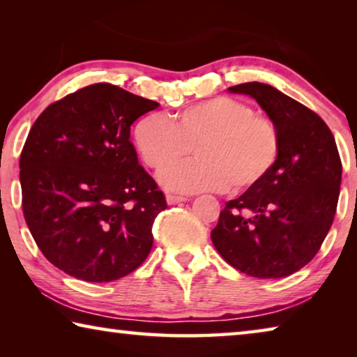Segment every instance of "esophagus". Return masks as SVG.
Returning a JSON list of instances; mask_svg holds the SVG:
<instances>
[{
  "mask_svg": "<svg viewBox=\"0 0 357 357\" xmlns=\"http://www.w3.org/2000/svg\"><path fill=\"white\" fill-rule=\"evenodd\" d=\"M187 200H189V198H187V197L174 195V193H168V195H167V203H168V204H176V203L187 202Z\"/></svg>",
  "mask_w": 357,
  "mask_h": 357,
  "instance_id": "esophagus-1",
  "label": "esophagus"
}]
</instances>
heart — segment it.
<instances>
[{"mask_svg":"<svg viewBox=\"0 0 357 357\" xmlns=\"http://www.w3.org/2000/svg\"><path fill=\"white\" fill-rule=\"evenodd\" d=\"M135 144L144 164L160 173V183L178 192L247 190L273 170L280 154L275 126L250 105L214 98L174 114L151 113L138 121ZM196 148L199 157L174 166Z\"/></svg>","mask_w":357,"mask_h":357,"instance_id":"obj_1","label":"heart"}]
</instances>
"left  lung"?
Wrapping results in <instances>:
<instances>
[{"label":"left lung","instance_id":"8db88e82","mask_svg":"<svg viewBox=\"0 0 357 357\" xmlns=\"http://www.w3.org/2000/svg\"><path fill=\"white\" fill-rule=\"evenodd\" d=\"M228 91L258 102L279 132L280 154L261 183L225 203L211 239L241 273L280 279L304 268L331 229L340 155L324 121L271 84L250 82Z\"/></svg>","mask_w":357,"mask_h":357}]
</instances>
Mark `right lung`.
Returning a JSON list of instances; mask_svg holds the SVG:
<instances>
[{"mask_svg": "<svg viewBox=\"0 0 357 357\" xmlns=\"http://www.w3.org/2000/svg\"><path fill=\"white\" fill-rule=\"evenodd\" d=\"M159 104L108 83L48 105L20 155L22 206L44 257L75 279L113 282L149 255L164 193L138 164L130 126Z\"/></svg>", "mask_w": 357, "mask_h": 357, "instance_id": "right-lung-1", "label": "right lung"}]
</instances>
